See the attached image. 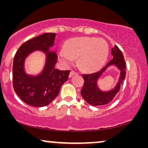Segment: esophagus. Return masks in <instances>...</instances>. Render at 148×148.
I'll return each instance as SVG.
<instances>
[{
	"instance_id": "esophagus-1",
	"label": "esophagus",
	"mask_w": 148,
	"mask_h": 148,
	"mask_svg": "<svg viewBox=\"0 0 148 148\" xmlns=\"http://www.w3.org/2000/svg\"><path fill=\"white\" fill-rule=\"evenodd\" d=\"M76 74H77V73L75 71H71L69 73V77H71L73 76L74 75H76Z\"/></svg>"
}]
</instances>
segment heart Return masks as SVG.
<instances>
[{"mask_svg": "<svg viewBox=\"0 0 148 148\" xmlns=\"http://www.w3.org/2000/svg\"><path fill=\"white\" fill-rule=\"evenodd\" d=\"M108 56V46L106 41L90 37H78L69 40L64 49L58 52L60 60L64 64H72L79 58L78 62L83 69L96 71L106 62Z\"/></svg>", "mask_w": 148, "mask_h": 148, "instance_id": "1", "label": "heart"}]
</instances>
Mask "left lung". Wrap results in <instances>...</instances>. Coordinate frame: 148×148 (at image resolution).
Segmentation results:
<instances>
[{
    "label": "left lung",
    "instance_id": "1",
    "mask_svg": "<svg viewBox=\"0 0 148 148\" xmlns=\"http://www.w3.org/2000/svg\"><path fill=\"white\" fill-rule=\"evenodd\" d=\"M111 54L113 57L112 59L100 71L94 73L82 75L85 82L81 91V94L83 98L92 106H105L110 104L119 92L121 86L125 79L126 64L122 52L118 46L115 45L111 50ZM111 66L116 67L120 72L119 80L114 88L107 91L102 90L98 86L97 82L103 73Z\"/></svg>",
    "mask_w": 148,
    "mask_h": 148
}]
</instances>
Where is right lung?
<instances>
[{"mask_svg": "<svg viewBox=\"0 0 148 148\" xmlns=\"http://www.w3.org/2000/svg\"><path fill=\"white\" fill-rule=\"evenodd\" d=\"M56 34L46 33L25 42L16 52L13 60V88L18 96L32 106L43 107L51 103L59 94L60 88L68 80L71 71L56 69L58 56L50 50ZM36 51L46 56L44 67L37 75L28 74L25 68L26 58Z\"/></svg>", "mask_w": 148, "mask_h": 148, "instance_id": "obj_1", "label": "right lung"}]
</instances>
